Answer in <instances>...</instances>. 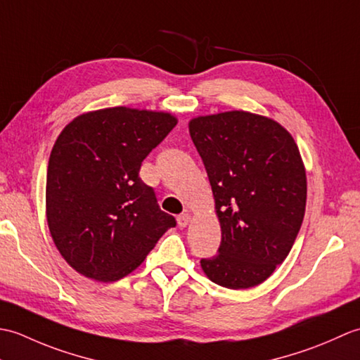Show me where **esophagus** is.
<instances>
[{
	"label": "esophagus",
	"mask_w": 360,
	"mask_h": 360,
	"mask_svg": "<svg viewBox=\"0 0 360 360\" xmlns=\"http://www.w3.org/2000/svg\"><path fill=\"white\" fill-rule=\"evenodd\" d=\"M190 219H192V215H190V213H181V215L178 217V224H179V227H186L188 223H190Z\"/></svg>",
	"instance_id": "1"
}]
</instances>
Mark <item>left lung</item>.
Segmentation results:
<instances>
[{"label":"left lung","mask_w":360,"mask_h":360,"mask_svg":"<svg viewBox=\"0 0 360 360\" xmlns=\"http://www.w3.org/2000/svg\"><path fill=\"white\" fill-rule=\"evenodd\" d=\"M221 224L218 254L202 258L219 286L263 283L292 249L307 207V173L294 142L272 119L227 111L192 119Z\"/></svg>","instance_id":"1"}]
</instances>
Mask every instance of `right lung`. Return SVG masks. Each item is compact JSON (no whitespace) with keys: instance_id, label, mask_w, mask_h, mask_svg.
Segmentation results:
<instances>
[{"instance_id":"1","label":"right lung","mask_w":360,"mask_h":360,"mask_svg":"<svg viewBox=\"0 0 360 360\" xmlns=\"http://www.w3.org/2000/svg\"><path fill=\"white\" fill-rule=\"evenodd\" d=\"M178 124L125 106L82 114L60 133L46 178V217L60 254L88 278L133 272L174 217L141 179L142 160Z\"/></svg>"}]
</instances>
